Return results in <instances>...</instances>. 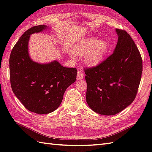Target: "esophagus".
I'll list each match as a JSON object with an SVG mask.
<instances>
[{
  "instance_id": "1",
  "label": "esophagus",
  "mask_w": 152,
  "mask_h": 152,
  "mask_svg": "<svg viewBox=\"0 0 152 152\" xmlns=\"http://www.w3.org/2000/svg\"><path fill=\"white\" fill-rule=\"evenodd\" d=\"M84 77V73L81 72V71H78V72H77V78L78 80H80V79H83Z\"/></svg>"
}]
</instances>
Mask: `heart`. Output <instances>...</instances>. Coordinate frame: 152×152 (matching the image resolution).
I'll use <instances>...</instances> for the list:
<instances>
[{"instance_id":"obj_1","label":"heart","mask_w":152,"mask_h":152,"mask_svg":"<svg viewBox=\"0 0 152 152\" xmlns=\"http://www.w3.org/2000/svg\"><path fill=\"white\" fill-rule=\"evenodd\" d=\"M108 51V43L104 40L89 37L78 43L73 52L77 55H84V61L89 66H96L104 60Z\"/></svg>"}]
</instances>
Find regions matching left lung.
<instances>
[{"label": "left lung", "mask_w": 152, "mask_h": 152, "mask_svg": "<svg viewBox=\"0 0 152 152\" xmlns=\"http://www.w3.org/2000/svg\"><path fill=\"white\" fill-rule=\"evenodd\" d=\"M113 53L99 64L84 68L86 99L95 112L113 115L132 104L137 94L142 60L137 47L124 29H116Z\"/></svg>", "instance_id": "1"}]
</instances>
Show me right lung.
<instances>
[{
  "instance_id": "add662e5",
  "label": "right lung",
  "mask_w": 152,
  "mask_h": 152,
  "mask_svg": "<svg viewBox=\"0 0 152 152\" xmlns=\"http://www.w3.org/2000/svg\"><path fill=\"white\" fill-rule=\"evenodd\" d=\"M44 25L30 28L14 46L10 57V83L13 93L26 108L38 114L53 112L60 106L67 88L76 80L77 69L57 61L40 64L28 54L29 35L42 31Z\"/></svg>"
}]
</instances>
